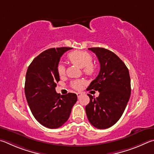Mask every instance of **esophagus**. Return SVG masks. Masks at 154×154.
<instances>
[{"label":"esophagus","instance_id":"obj_1","mask_svg":"<svg viewBox=\"0 0 154 154\" xmlns=\"http://www.w3.org/2000/svg\"><path fill=\"white\" fill-rule=\"evenodd\" d=\"M76 95H77V97H78V98H80V97H81V95H82V94L80 93H76Z\"/></svg>","mask_w":154,"mask_h":154}]
</instances>
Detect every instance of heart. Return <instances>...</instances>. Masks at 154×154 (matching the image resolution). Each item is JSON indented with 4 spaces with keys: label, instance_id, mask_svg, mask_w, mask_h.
<instances>
[{
    "label": "heart",
    "instance_id": "b5f03b06",
    "mask_svg": "<svg viewBox=\"0 0 154 154\" xmlns=\"http://www.w3.org/2000/svg\"><path fill=\"white\" fill-rule=\"evenodd\" d=\"M67 59L70 63L75 66L82 67V72L85 74L91 75L94 74L96 69V66L92 61V55L89 53L84 51H74L67 54ZM59 75L62 76L65 74L66 68L63 64L59 63L57 66ZM84 82L81 80H76L72 82V87L76 90L82 88Z\"/></svg>",
    "mask_w": 154,
    "mask_h": 154
}]
</instances>
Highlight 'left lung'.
Returning a JSON list of instances; mask_svg holds the SVG:
<instances>
[{
  "label": "left lung",
  "mask_w": 154,
  "mask_h": 154,
  "mask_svg": "<svg viewBox=\"0 0 154 154\" xmlns=\"http://www.w3.org/2000/svg\"><path fill=\"white\" fill-rule=\"evenodd\" d=\"M97 57L100 71L87 90L98 91L85 107L90 123L95 128L106 129L115 125L127 105L131 96V78L125 63L112 51L104 48H88Z\"/></svg>",
  "instance_id": "obj_1"
}]
</instances>
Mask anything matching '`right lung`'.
I'll list each match as a JSON object with an SVG mask.
<instances>
[{"mask_svg":"<svg viewBox=\"0 0 154 154\" xmlns=\"http://www.w3.org/2000/svg\"><path fill=\"white\" fill-rule=\"evenodd\" d=\"M70 47L47 49L34 59L26 75L25 95L32 114L42 126L57 128L68 120L77 95H60L55 87L59 81L57 66L63 54Z\"/></svg>","mask_w":154,"mask_h":154,"instance_id":"right-lung-1","label":"right lung"}]
</instances>
